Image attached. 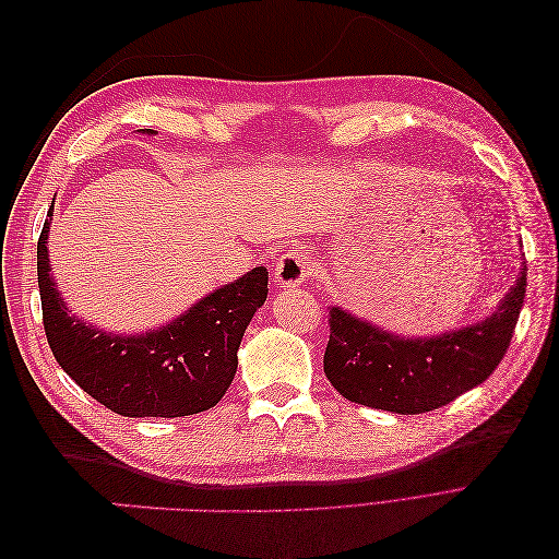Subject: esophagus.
I'll return each mask as SVG.
<instances>
[{"mask_svg": "<svg viewBox=\"0 0 559 559\" xmlns=\"http://www.w3.org/2000/svg\"><path fill=\"white\" fill-rule=\"evenodd\" d=\"M310 275V261L302 247H289L275 265V282L282 286H296Z\"/></svg>", "mask_w": 559, "mask_h": 559, "instance_id": "34e87169", "label": "esophagus"}]
</instances>
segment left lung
Returning a JSON list of instances; mask_svg holds the SVG:
<instances>
[{
  "mask_svg": "<svg viewBox=\"0 0 559 559\" xmlns=\"http://www.w3.org/2000/svg\"><path fill=\"white\" fill-rule=\"evenodd\" d=\"M522 273L492 317L436 337H399L331 308L324 373L347 401L419 415L485 382L501 364L527 292Z\"/></svg>",
  "mask_w": 559,
  "mask_h": 559,
  "instance_id": "left-lung-1",
  "label": "left lung"
}]
</instances>
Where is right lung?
I'll return each instance as SVG.
<instances>
[{"instance_id": "1", "label": "right lung", "mask_w": 559, "mask_h": 559, "mask_svg": "<svg viewBox=\"0 0 559 559\" xmlns=\"http://www.w3.org/2000/svg\"><path fill=\"white\" fill-rule=\"evenodd\" d=\"M48 226L46 218L37 242V277L46 341L64 373L123 417H183L214 408L238 368L245 329L265 302L267 270H249L163 329L116 335L67 310L48 275Z\"/></svg>"}]
</instances>
